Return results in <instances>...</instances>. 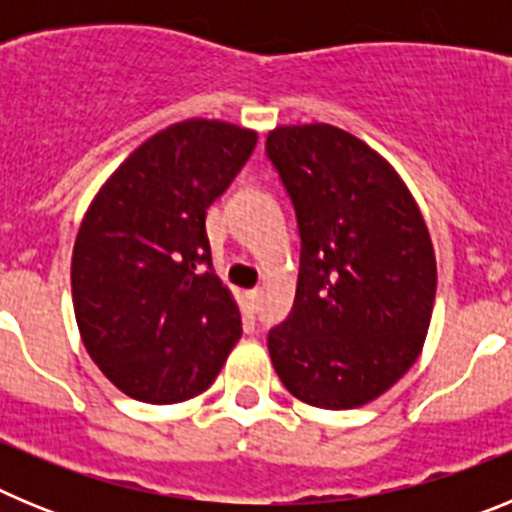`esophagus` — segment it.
<instances>
[{
	"label": "esophagus",
	"instance_id": "1",
	"mask_svg": "<svg viewBox=\"0 0 512 512\" xmlns=\"http://www.w3.org/2000/svg\"><path fill=\"white\" fill-rule=\"evenodd\" d=\"M259 300H261V292H259V289H248V292H246L248 310H256V307H259Z\"/></svg>",
	"mask_w": 512,
	"mask_h": 512
}]
</instances>
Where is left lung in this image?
Wrapping results in <instances>:
<instances>
[{
    "label": "left lung",
    "instance_id": "left-lung-1",
    "mask_svg": "<svg viewBox=\"0 0 512 512\" xmlns=\"http://www.w3.org/2000/svg\"><path fill=\"white\" fill-rule=\"evenodd\" d=\"M266 156L302 241L295 305L269 333L271 364L312 408H361L423 351L436 300L431 233L390 161L336 125L274 128Z\"/></svg>",
    "mask_w": 512,
    "mask_h": 512
}]
</instances>
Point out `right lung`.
Wrapping results in <instances>:
<instances>
[{"instance_id": "right-lung-1", "label": "right lung", "mask_w": 512, "mask_h": 512, "mask_svg": "<svg viewBox=\"0 0 512 512\" xmlns=\"http://www.w3.org/2000/svg\"><path fill=\"white\" fill-rule=\"evenodd\" d=\"M256 140L233 122H174L112 171L81 220L76 325L94 364L133 400L202 395L241 338V310L212 271L205 217Z\"/></svg>"}]
</instances>
